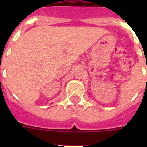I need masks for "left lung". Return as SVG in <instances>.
Instances as JSON below:
<instances>
[{
    "instance_id": "8db88e82",
    "label": "left lung",
    "mask_w": 147,
    "mask_h": 147,
    "mask_svg": "<svg viewBox=\"0 0 147 147\" xmlns=\"http://www.w3.org/2000/svg\"><path fill=\"white\" fill-rule=\"evenodd\" d=\"M146 69H147V66H146ZM146 81H147V78H146Z\"/></svg>"
}]
</instances>
